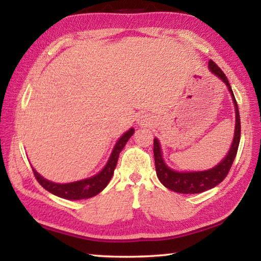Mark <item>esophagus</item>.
<instances>
[{
  "mask_svg": "<svg viewBox=\"0 0 261 261\" xmlns=\"http://www.w3.org/2000/svg\"><path fill=\"white\" fill-rule=\"evenodd\" d=\"M140 123H145V124H151V118H148L147 116H141L140 118Z\"/></svg>",
  "mask_w": 261,
  "mask_h": 261,
  "instance_id": "1",
  "label": "esophagus"
}]
</instances>
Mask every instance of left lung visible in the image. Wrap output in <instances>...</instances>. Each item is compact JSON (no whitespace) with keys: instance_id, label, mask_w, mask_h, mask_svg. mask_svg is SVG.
<instances>
[{"instance_id":"8db88e82","label":"left lung","mask_w":261,"mask_h":261,"mask_svg":"<svg viewBox=\"0 0 261 261\" xmlns=\"http://www.w3.org/2000/svg\"><path fill=\"white\" fill-rule=\"evenodd\" d=\"M208 68L212 73H214L216 77H219L221 81L226 84L229 92L232 96L233 105H235V113H236V124H235V135H233V140L231 147L229 149L226 158L221 161L218 166L208 170L204 171H190V173H180V171H175L168 167L165 161H163L160 143L156 138H154V160H155V170L158 178L160 182L165 185L167 189L171 191L178 193H200L207 191V190L213 189L216 185L220 184L226 178L229 170L232 166V162L235 160L238 145H240L241 139V118L240 112H238V106L236 102L235 96H233L232 90L230 87L226 74L223 73L218 65L213 61L208 62Z\"/></svg>"}]
</instances>
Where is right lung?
Instances as JSON below:
<instances>
[{"instance_id": "1", "label": "right lung", "mask_w": 261, "mask_h": 261, "mask_svg": "<svg viewBox=\"0 0 261 261\" xmlns=\"http://www.w3.org/2000/svg\"><path fill=\"white\" fill-rule=\"evenodd\" d=\"M134 132L135 129L131 127L129 131H126L125 134L117 140L112 154H110L107 165L105 166L103 169L101 170L99 174L92 176L90 178L77 180V182L67 184H59L43 178L40 174H38L37 171L33 169L35 178H37L39 184H40L43 189H46L47 191L55 194L57 197L64 198V199L81 200L94 197L102 191V190L108 185L109 180L112 179L114 170L117 165L118 156H120V153L122 149L124 148L126 141L130 139V137L132 135H134Z\"/></svg>"}]
</instances>
